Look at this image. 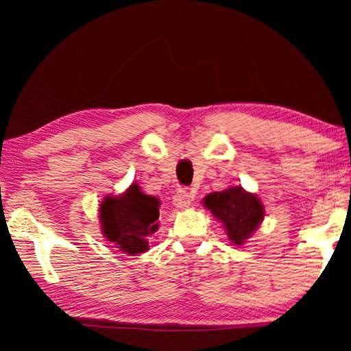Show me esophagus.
<instances>
[{"label": "esophagus", "mask_w": 351, "mask_h": 351, "mask_svg": "<svg viewBox=\"0 0 351 351\" xmlns=\"http://www.w3.org/2000/svg\"><path fill=\"white\" fill-rule=\"evenodd\" d=\"M193 198H195V195L191 193L190 190L179 189V190L176 191V195H174V204L179 209H186L191 204V201H193Z\"/></svg>", "instance_id": "esophagus-1"}]
</instances>
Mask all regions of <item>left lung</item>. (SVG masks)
Here are the masks:
<instances>
[{
  "label": "left lung",
  "instance_id": "obj_1",
  "mask_svg": "<svg viewBox=\"0 0 351 351\" xmlns=\"http://www.w3.org/2000/svg\"><path fill=\"white\" fill-rule=\"evenodd\" d=\"M204 206L215 219L223 223L230 241L243 244L256 232L263 220L265 209L256 195L247 193L241 186H230L227 190L209 193Z\"/></svg>",
  "mask_w": 351,
  "mask_h": 351
}]
</instances>
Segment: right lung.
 <instances>
[{"instance_id":"right-lung-1","label":"right lung","mask_w":351,"mask_h":351,"mask_svg":"<svg viewBox=\"0 0 351 351\" xmlns=\"http://www.w3.org/2000/svg\"><path fill=\"white\" fill-rule=\"evenodd\" d=\"M160 199L142 193L132 184L119 196H107L100 204V225L108 241L126 254H142L148 249V237L158 230Z\"/></svg>"}]
</instances>
